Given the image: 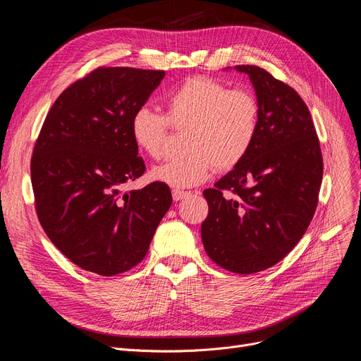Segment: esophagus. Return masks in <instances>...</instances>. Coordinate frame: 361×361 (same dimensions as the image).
I'll return each mask as SVG.
<instances>
[{"label":"esophagus","instance_id":"esophagus-1","mask_svg":"<svg viewBox=\"0 0 361 361\" xmlns=\"http://www.w3.org/2000/svg\"><path fill=\"white\" fill-rule=\"evenodd\" d=\"M187 195H190L188 192H184V190H178V188H174L173 190V199L176 200V202H178V200H181L183 197H185Z\"/></svg>","mask_w":361,"mask_h":361}]
</instances>
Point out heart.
Returning <instances> with one entry per match:
<instances>
[{"label": "heart", "instance_id": "obj_1", "mask_svg": "<svg viewBox=\"0 0 361 361\" xmlns=\"http://www.w3.org/2000/svg\"><path fill=\"white\" fill-rule=\"evenodd\" d=\"M165 116L142 106L135 111L130 131L135 145L147 157L164 154L168 121L185 135L187 154L169 158L150 171V178L174 188L204 183L212 169L237 166L256 142L260 105L247 89L230 90L224 83L197 75L171 90L164 101Z\"/></svg>", "mask_w": 361, "mask_h": 361}]
</instances>
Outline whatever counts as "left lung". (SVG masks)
I'll list each match as a JSON object with an SVG mask.
<instances>
[{
  "mask_svg": "<svg viewBox=\"0 0 361 361\" xmlns=\"http://www.w3.org/2000/svg\"><path fill=\"white\" fill-rule=\"evenodd\" d=\"M234 70L250 78L260 126L247 157L215 188L203 192L209 214L202 224V241L221 268L249 275L274 267L306 233L317 206L324 162L300 94L260 67ZM222 190L233 196L224 197Z\"/></svg>",
  "mask_w": 361,
  "mask_h": 361,
  "instance_id": "8db88e82",
  "label": "left lung"
}]
</instances>
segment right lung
Returning <instances> with one entry per match:
<instances>
[{"instance_id":"obj_1","label":"right lung","mask_w":361,"mask_h":361,"mask_svg":"<svg viewBox=\"0 0 361 361\" xmlns=\"http://www.w3.org/2000/svg\"><path fill=\"white\" fill-rule=\"evenodd\" d=\"M162 70L97 68L49 109L30 162L36 214L66 257L102 276L146 256L173 196L152 183L121 193L145 173L130 121L164 79Z\"/></svg>"}]
</instances>
